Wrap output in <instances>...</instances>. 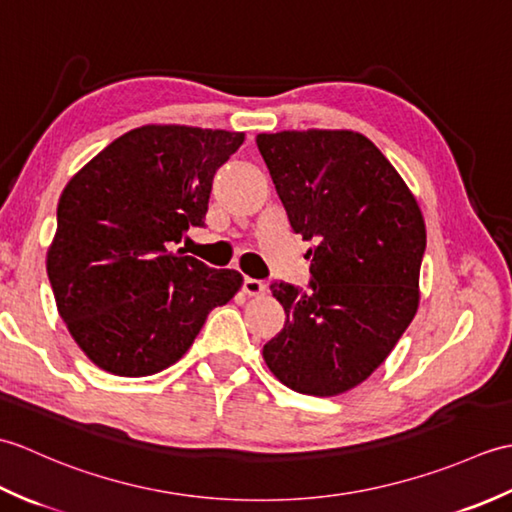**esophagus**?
<instances>
[{
	"instance_id": "obj_1",
	"label": "esophagus",
	"mask_w": 512,
	"mask_h": 512,
	"mask_svg": "<svg viewBox=\"0 0 512 512\" xmlns=\"http://www.w3.org/2000/svg\"><path fill=\"white\" fill-rule=\"evenodd\" d=\"M242 288H244V292H246L248 297H262V295H266V284H264V281H259V279L246 277Z\"/></svg>"
}]
</instances>
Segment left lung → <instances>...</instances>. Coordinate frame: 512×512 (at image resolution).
I'll list each match as a JSON object with an SVG mask.
<instances>
[{
  "mask_svg": "<svg viewBox=\"0 0 512 512\" xmlns=\"http://www.w3.org/2000/svg\"><path fill=\"white\" fill-rule=\"evenodd\" d=\"M292 231L308 250L310 292L273 281L286 323L264 361L286 387L336 396L361 385L416 317L427 231L409 187L350 129L259 134Z\"/></svg>",
  "mask_w": 512,
  "mask_h": 512,
  "instance_id": "1",
  "label": "left lung"
}]
</instances>
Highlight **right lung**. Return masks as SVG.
Masks as SVG:
<instances>
[{
	"label": "right lung",
	"mask_w": 512,
	"mask_h": 512,
	"mask_svg": "<svg viewBox=\"0 0 512 512\" xmlns=\"http://www.w3.org/2000/svg\"><path fill=\"white\" fill-rule=\"evenodd\" d=\"M242 143V132L226 129L143 125L65 184L48 279L96 367L129 378L162 372L242 288L237 270L171 250L189 226H204L215 171Z\"/></svg>",
	"instance_id": "add662e5"
}]
</instances>
